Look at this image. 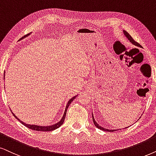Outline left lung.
Segmentation results:
<instances>
[{
    "label": "left lung",
    "mask_w": 156,
    "mask_h": 156,
    "mask_svg": "<svg viewBox=\"0 0 156 156\" xmlns=\"http://www.w3.org/2000/svg\"><path fill=\"white\" fill-rule=\"evenodd\" d=\"M123 32H124V34H125V37H127V38L128 39V40H129V42H130L132 43V44H133L134 45H135V46H137V47H141V45L139 43H137V42H135V41L134 40V39H133V37H132L130 36V35H129V34H128V33L127 32V31L124 30V31H123ZM92 115H93V114H92ZM92 117H93V122H94V125H95V126H96V127L98 128V129H101V130L106 131V132H114V131L119 130V129H106V128H103L102 127H101V126H99V125H98L97 122H96L95 121V119H94V116H92Z\"/></svg>",
    "instance_id": "8db88e82"
}]
</instances>
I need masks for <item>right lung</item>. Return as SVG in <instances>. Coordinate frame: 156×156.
<instances>
[{
	"label": "right lung",
	"mask_w": 156,
	"mask_h": 156,
	"mask_svg": "<svg viewBox=\"0 0 156 156\" xmlns=\"http://www.w3.org/2000/svg\"><path fill=\"white\" fill-rule=\"evenodd\" d=\"M29 34H28L27 35H29ZM26 36H27V35H26ZM21 39H22V38H21ZM76 96H75L74 97H73L72 98H70V101H69L68 102V104H67L66 108V111H65V112H64V115H63V117H62V119H61L60 121L59 122H58V123L54 124V125H50V126H38V125H28V124H26V123H24V122H21V120L19 119V118H17L15 114L13 113V112H11V113H12V114H13V116H14V117H15L17 119H19V121H20V122H21V123L23 124V125L26 126V127H27L29 128V129H33V130H36V131H43V132L52 131V130H55V129H58V128L60 127V126L62 125V124H63L64 120H65V118H66V116L67 109H68L69 105H70V104H71V102H72L73 101V100L75 99V98H76Z\"/></svg>",
	"instance_id": "1"
}]
</instances>
